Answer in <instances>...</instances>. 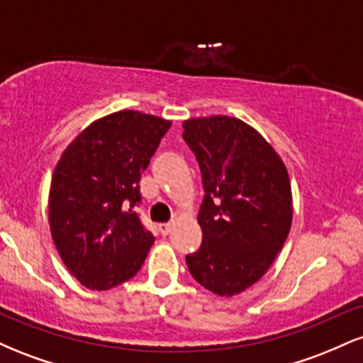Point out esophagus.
Listing matches in <instances>:
<instances>
[{
  "label": "esophagus",
  "mask_w": 363,
  "mask_h": 363,
  "mask_svg": "<svg viewBox=\"0 0 363 363\" xmlns=\"http://www.w3.org/2000/svg\"><path fill=\"white\" fill-rule=\"evenodd\" d=\"M172 228H174V223H162L160 225L162 235H169L170 232H172Z\"/></svg>",
  "instance_id": "1"
}]
</instances>
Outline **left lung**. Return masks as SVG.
Here are the masks:
<instances>
[{
    "label": "left lung",
    "instance_id": "obj_1",
    "mask_svg": "<svg viewBox=\"0 0 363 363\" xmlns=\"http://www.w3.org/2000/svg\"><path fill=\"white\" fill-rule=\"evenodd\" d=\"M203 174V244L186 256L193 278L220 297L242 294L268 272L291 227L289 170L257 129L230 116L182 123Z\"/></svg>",
    "mask_w": 363,
    "mask_h": 363
}]
</instances>
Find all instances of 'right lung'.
<instances>
[{"mask_svg": "<svg viewBox=\"0 0 363 363\" xmlns=\"http://www.w3.org/2000/svg\"><path fill=\"white\" fill-rule=\"evenodd\" d=\"M172 121L119 111L66 147L49 189V227L62 262L90 290L135 277L153 244L140 222V177Z\"/></svg>", "mask_w": 363, "mask_h": 363, "instance_id": "1", "label": "right lung"}]
</instances>
